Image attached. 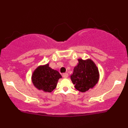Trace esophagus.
<instances>
[{
	"instance_id": "obj_1",
	"label": "esophagus",
	"mask_w": 128,
	"mask_h": 128,
	"mask_svg": "<svg viewBox=\"0 0 128 128\" xmlns=\"http://www.w3.org/2000/svg\"><path fill=\"white\" fill-rule=\"evenodd\" d=\"M68 73H63L62 74V77L63 78H67V77H68Z\"/></svg>"
}]
</instances>
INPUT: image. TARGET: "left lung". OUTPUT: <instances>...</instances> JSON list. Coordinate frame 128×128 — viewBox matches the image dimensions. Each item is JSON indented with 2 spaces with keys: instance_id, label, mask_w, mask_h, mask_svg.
<instances>
[{
  "instance_id": "obj_1",
  "label": "left lung",
  "mask_w": 128,
  "mask_h": 128,
  "mask_svg": "<svg viewBox=\"0 0 128 128\" xmlns=\"http://www.w3.org/2000/svg\"><path fill=\"white\" fill-rule=\"evenodd\" d=\"M70 79L77 90L82 92L92 88L98 84L99 72L96 64L91 59H78Z\"/></svg>"
}]
</instances>
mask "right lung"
I'll return each instance as SVG.
<instances>
[{
    "instance_id": "obj_1",
    "label": "right lung",
    "mask_w": 128,
    "mask_h": 128,
    "mask_svg": "<svg viewBox=\"0 0 128 128\" xmlns=\"http://www.w3.org/2000/svg\"><path fill=\"white\" fill-rule=\"evenodd\" d=\"M57 70L49 67V64L39 66L32 74V82L36 88L46 92H52L57 86L58 80L61 78Z\"/></svg>"
}]
</instances>
